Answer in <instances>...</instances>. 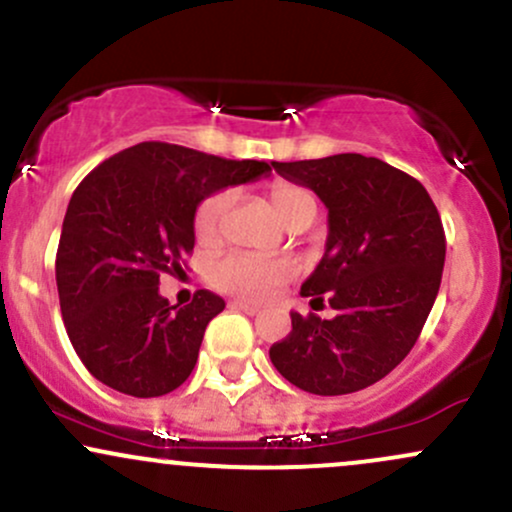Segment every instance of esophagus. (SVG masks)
<instances>
[{"mask_svg": "<svg viewBox=\"0 0 512 512\" xmlns=\"http://www.w3.org/2000/svg\"><path fill=\"white\" fill-rule=\"evenodd\" d=\"M230 306H233L235 311H243V313H247V316H257V313H262V308H260V306H255V303H245V301H240V299L230 301Z\"/></svg>", "mask_w": 512, "mask_h": 512, "instance_id": "1", "label": "esophagus"}]
</instances>
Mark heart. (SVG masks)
Listing matches in <instances>:
<instances>
[{"label": "heart", "instance_id": "b5f03b06", "mask_svg": "<svg viewBox=\"0 0 512 512\" xmlns=\"http://www.w3.org/2000/svg\"><path fill=\"white\" fill-rule=\"evenodd\" d=\"M267 199L286 228L311 226L318 213V201L311 189L286 179H274L267 187ZM230 206L228 192L206 196L194 213V233L201 245H213L221 238V226ZM296 277V265L286 257H257L247 252H233L213 262L209 282L223 294H233L243 301H269L284 284Z\"/></svg>", "mask_w": 512, "mask_h": 512}]
</instances>
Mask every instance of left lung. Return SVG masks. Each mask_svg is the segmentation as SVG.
I'll use <instances>...</instances> for the list:
<instances>
[{"label":"left lung","mask_w":512,"mask_h":512,"mask_svg":"<svg viewBox=\"0 0 512 512\" xmlns=\"http://www.w3.org/2000/svg\"><path fill=\"white\" fill-rule=\"evenodd\" d=\"M328 209V240L301 296L335 318L291 313V333L269 347L277 372L316 396L376 384L413 350L445 267V228L423 184L379 157L342 153L272 162Z\"/></svg>","instance_id":"left-lung-1"}]
</instances>
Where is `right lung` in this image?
<instances>
[{"label":"right lung","mask_w":512,"mask_h":512,"mask_svg":"<svg viewBox=\"0 0 512 512\" xmlns=\"http://www.w3.org/2000/svg\"><path fill=\"white\" fill-rule=\"evenodd\" d=\"M269 172L267 162L148 140L82 179L65 213L55 282L67 335L94 379L136 398L165 396L189 379L206 325L226 301L201 289L187 306H170L160 277L184 272L206 196Z\"/></svg>","instance_id":"right-lung-1"}]
</instances>
